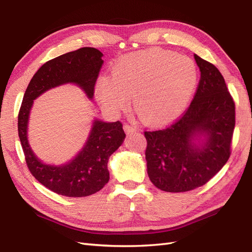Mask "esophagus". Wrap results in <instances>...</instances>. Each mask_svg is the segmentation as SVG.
<instances>
[{
	"mask_svg": "<svg viewBox=\"0 0 252 252\" xmlns=\"http://www.w3.org/2000/svg\"><path fill=\"white\" fill-rule=\"evenodd\" d=\"M124 131H125L127 134H129V133H133L134 131H136V129H135V127H133V126L125 124V125H124Z\"/></svg>",
	"mask_w": 252,
	"mask_h": 252,
	"instance_id": "obj_1",
	"label": "esophagus"
}]
</instances>
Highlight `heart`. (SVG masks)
Returning <instances> with one entry per match:
<instances>
[{"label":"heart","instance_id":"b5f03b06","mask_svg":"<svg viewBox=\"0 0 252 252\" xmlns=\"http://www.w3.org/2000/svg\"><path fill=\"white\" fill-rule=\"evenodd\" d=\"M197 83L193 61L162 49H148L121 58L112 77L97 82L96 95L104 107L117 112L133 95V107L148 124H161L185 109Z\"/></svg>","mask_w":252,"mask_h":252}]
</instances>
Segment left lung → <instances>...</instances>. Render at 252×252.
I'll list each match as a JSON object with an SVG mask.
<instances>
[{"instance_id": "8db88e82", "label": "left lung", "mask_w": 252, "mask_h": 252, "mask_svg": "<svg viewBox=\"0 0 252 252\" xmlns=\"http://www.w3.org/2000/svg\"><path fill=\"white\" fill-rule=\"evenodd\" d=\"M194 60L201 79L189 108L172 125L145 131L148 177L167 192L203 186L230 157L234 102L218 68L196 55Z\"/></svg>"}]
</instances>
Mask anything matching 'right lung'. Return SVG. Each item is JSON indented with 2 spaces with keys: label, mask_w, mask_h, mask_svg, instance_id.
<instances>
[{
  "label": "right lung",
  "mask_w": 252,
  "mask_h": 252,
  "mask_svg": "<svg viewBox=\"0 0 252 252\" xmlns=\"http://www.w3.org/2000/svg\"><path fill=\"white\" fill-rule=\"evenodd\" d=\"M103 53L84 47L52 59L37 70L25 91L18 118L20 141L28 168L42 185L58 194L82 197L94 194L107 184L109 157L123 144L126 134L121 122L94 119L87 141L77 156L61 165L44 163L28 141V123L33 101L46 91L65 84L79 86L93 100Z\"/></svg>",
  "instance_id": "obj_1"
}]
</instances>
